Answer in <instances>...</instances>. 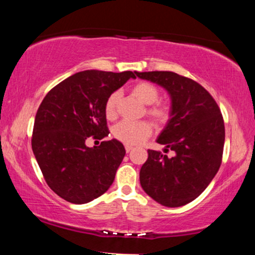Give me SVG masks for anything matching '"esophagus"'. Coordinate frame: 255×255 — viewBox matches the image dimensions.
<instances>
[{"mask_svg": "<svg viewBox=\"0 0 255 255\" xmlns=\"http://www.w3.org/2000/svg\"><path fill=\"white\" fill-rule=\"evenodd\" d=\"M131 150H133V147H131V146H129V145H126V152H130Z\"/></svg>", "mask_w": 255, "mask_h": 255, "instance_id": "1", "label": "esophagus"}]
</instances>
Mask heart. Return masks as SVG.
<instances>
[{
  "mask_svg": "<svg viewBox=\"0 0 255 255\" xmlns=\"http://www.w3.org/2000/svg\"><path fill=\"white\" fill-rule=\"evenodd\" d=\"M131 95L140 102L148 105L146 113L158 125H163L170 118V107L166 103L157 102L159 99V90L153 84L140 81L130 87ZM120 93L113 92L105 102V116L114 120L118 116ZM114 136L126 145H137L144 141L152 133V126L147 121H121L114 127Z\"/></svg>",
  "mask_w": 255,
  "mask_h": 255,
  "instance_id": "1",
  "label": "heart"
}]
</instances>
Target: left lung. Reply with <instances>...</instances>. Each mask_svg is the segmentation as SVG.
<instances>
[{
	"label": "left lung",
	"mask_w": 255,
	"mask_h": 255,
	"mask_svg": "<svg viewBox=\"0 0 255 255\" xmlns=\"http://www.w3.org/2000/svg\"><path fill=\"white\" fill-rule=\"evenodd\" d=\"M136 77L168 91L170 119L158 136L169 158L148 150L140 169V184L147 195L163 206L191 203L205 191L217 174L223 156L225 129L217 103L192 79L172 72H135Z\"/></svg>",
	"instance_id": "left-lung-1"
}]
</instances>
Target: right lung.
Here are the masks:
<instances>
[{"label": "right lung", "instance_id": "1", "mask_svg": "<svg viewBox=\"0 0 255 255\" xmlns=\"http://www.w3.org/2000/svg\"><path fill=\"white\" fill-rule=\"evenodd\" d=\"M130 78L135 73H75L49 91L38 108L32 150L48 186L64 200L90 203L113 184L125 146L113 139L89 147L86 140L109 135L105 102Z\"/></svg>", "mask_w": 255, "mask_h": 255}]
</instances>
